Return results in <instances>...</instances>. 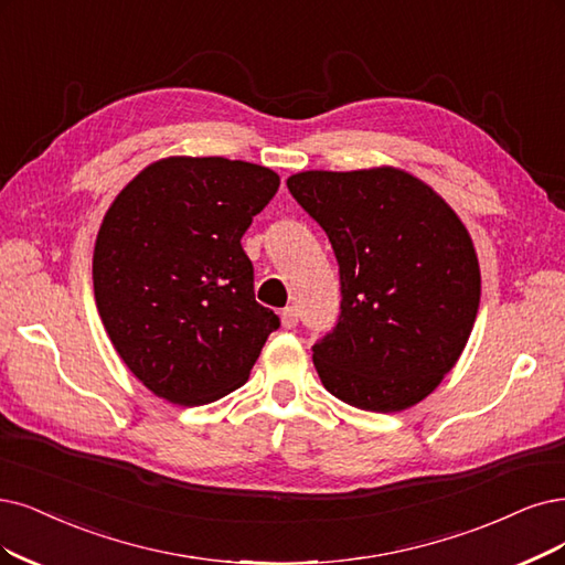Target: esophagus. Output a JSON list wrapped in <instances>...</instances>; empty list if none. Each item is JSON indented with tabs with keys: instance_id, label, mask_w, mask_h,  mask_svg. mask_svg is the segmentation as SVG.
<instances>
[{
	"instance_id": "esophagus-1",
	"label": "esophagus",
	"mask_w": 565,
	"mask_h": 565,
	"mask_svg": "<svg viewBox=\"0 0 565 565\" xmlns=\"http://www.w3.org/2000/svg\"><path fill=\"white\" fill-rule=\"evenodd\" d=\"M281 326L286 328V330H294L296 326H298V321H300V315H298V309L296 307H286L284 311H281Z\"/></svg>"
}]
</instances>
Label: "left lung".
Masks as SVG:
<instances>
[{
    "mask_svg": "<svg viewBox=\"0 0 565 565\" xmlns=\"http://www.w3.org/2000/svg\"><path fill=\"white\" fill-rule=\"evenodd\" d=\"M340 263L342 315L315 347L323 386L365 412H403L443 384L472 332L482 275L472 237L401 167L286 179Z\"/></svg>",
    "mask_w": 565,
    "mask_h": 565,
    "instance_id": "1",
    "label": "left lung"
}]
</instances>
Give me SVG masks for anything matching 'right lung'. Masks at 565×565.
I'll use <instances>...</instances> for the list:
<instances>
[{
  "instance_id": "add662e5",
  "label": "right lung",
  "mask_w": 565,
  "mask_h": 565,
  "mask_svg": "<svg viewBox=\"0 0 565 565\" xmlns=\"http://www.w3.org/2000/svg\"><path fill=\"white\" fill-rule=\"evenodd\" d=\"M279 174L227 158H160L102 218L93 288L104 330L158 398L193 407L244 386L275 311L256 302L242 235Z\"/></svg>"
}]
</instances>
